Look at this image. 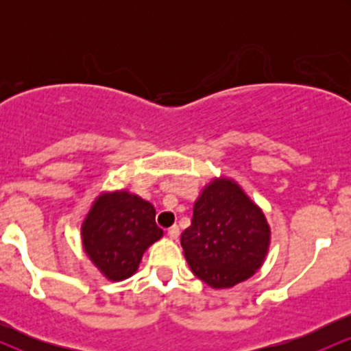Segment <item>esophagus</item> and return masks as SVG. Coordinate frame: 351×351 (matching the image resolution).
Segmentation results:
<instances>
[{"label": "esophagus", "mask_w": 351, "mask_h": 351, "mask_svg": "<svg viewBox=\"0 0 351 351\" xmlns=\"http://www.w3.org/2000/svg\"><path fill=\"white\" fill-rule=\"evenodd\" d=\"M167 234L171 237V239H178V236H180V228L176 226V224H173L171 228H168V231H167Z\"/></svg>", "instance_id": "esophagus-1"}]
</instances>
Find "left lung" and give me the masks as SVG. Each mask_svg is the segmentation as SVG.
<instances>
[{
    "label": "left lung",
    "instance_id": "1",
    "mask_svg": "<svg viewBox=\"0 0 351 351\" xmlns=\"http://www.w3.org/2000/svg\"><path fill=\"white\" fill-rule=\"evenodd\" d=\"M181 245L198 279L215 289L232 287L263 264L269 245L267 221L236 183L213 181L195 203Z\"/></svg>",
    "mask_w": 351,
    "mask_h": 351
}]
</instances>
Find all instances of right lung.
Returning a JSON list of instances; mask_svg holds the SVG:
<instances>
[{"mask_svg":"<svg viewBox=\"0 0 351 351\" xmlns=\"http://www.w3.org/2000/svg\"><path fill=\"white\" fill-rule=\"evenodd\" d=\"M84 249L110 280H122L138 269L145 249L163 231L155 208L128 193L104 195L95 201L82 226Z\"/></svg>","mask_w":351,"mask_h":351,"instance_id":"obj_1","label":"right lung"}]
</instances>
